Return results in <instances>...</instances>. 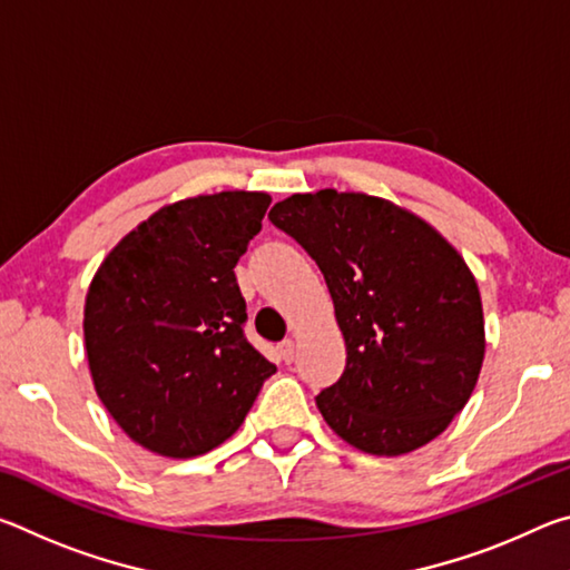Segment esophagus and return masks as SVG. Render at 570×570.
<instances>
[{"label":"esophagus","mask_w":570,"mask_h":570,"mask_svg":"<svg viewBox=\"0 0 570 570\" xmlns=\"http://www.w3.org/2000/svg\"><path fill=\"white\" fill-rule=\"evenodd\" d=\"M278 356H282V362L292 364L294 362V342L292 340H284L278 344Z\"/></svg>","instance_id":"obj_1"}]
</instances>
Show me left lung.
<instances>
[{
	"label": "left lung",
	"instance_id": "obj_1",
	"mask_svg": "<svg viewBox=\"0 0 570 570\" xmlns=\"http://www.w3.org/2000/svg\"><path fill=\"white\" fill-rule=\"evenodd\" d=\"M330 286L346 366L316 394L326 424L370 455L435 440L475 390L485 324L475 278L422 218L364 193H296L272 208Z\"/></svg>",
	"mask_w": 570,
	"mask_h": 570
}]
</instances>
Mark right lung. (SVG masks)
I'll return each mask as SVG.
<instances>
[{"label":"right lung","instance_id":"obj_1","mask_svg":"<svg viewBox=\"0 0 570 570\" xmlns=\"http://www.w3.org/2000/svg\"><path fill=\"white\" fill-rule=\"evenodd\" d=\"M272 198L226 190L160 208L110 250L85 302L98 397L150 452L196 458L246 420L276 366L246 340L234 268Z\"/></svg>","mask_w":570,"mask_h":570}]
</instances>
